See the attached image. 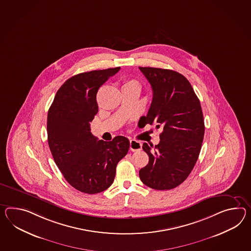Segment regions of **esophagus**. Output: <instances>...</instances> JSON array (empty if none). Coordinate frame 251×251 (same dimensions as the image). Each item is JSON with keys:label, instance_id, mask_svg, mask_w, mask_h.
Here are the masks:
<instances>
[{"label": "esophagus", "instance_id": "obj_1", "mask_svg": "<svg viewBox=\"0 0 251 251\" xmlns=\"http://www.w3.org/2000/svg\"><path fill=\"white\" fill-rule=\"evenodd\" d=\"M141 147H142V145L140 141H135V140L129 141V150L131 151H140Z\"/></svg>", "mask_w": 251, "mask_h": 251}]
</instances>
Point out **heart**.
I'll use <instances>...</instances> for the list:
<instances>
[{"instance_id": "obj_1", "label": "heart", "mask_w": 251, "mask_h": 251, "mask_svg": "<svg viewBox=\"0 0 251 251\" xmlns=\"http://www.w3.org/2000/svg\"><path fill=\"white\" fill-rule=\"evenodd\" d=\"M130 86H136V87H139V82L134 79H127V80H124V83H123V87H130Z\"/></svg>"}]
</instances>
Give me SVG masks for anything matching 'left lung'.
<instances>
[{
	"label": "left lung",
	"instance_id": "1",
	"mask_svg": "<svg viewBox=\"0 0 251 251\" xmlns=\"http://www.w3.org/2000/svg\"><path fill=\"white\" fill-rule=\"evenodd\" d=\"M140 70L151 85L153 98L147 116L139 123L162 128L158 145L143 143L150 159L140 177L154 190H171L190 175L201 152L205 132L201 106L182 74L160 68Z\"/></svg>",
	"mask_w": 251,
	"mask_h": 251
}]
</instances>
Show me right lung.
I'll return each mask as SVG.
<instances>
[{"instance_id": "add662e5", "label": "right lung", "mask_w": 251, "mask_h": 251, "mask_svg": "<svg viewBox=\"0 0 251 251\" xmlns=\"http://www.w3.org/2000/svg\"><path fill=\"white\" fill-rule=\"evenodd\" d=\"M120 69L73 76L58 90L48 111V143L56 165L70 185L87 194L110 187L117 164L129 148V141L123 136L111 141H98L90 127L98 112L96 95L100 87Z\"/></svg>"}]
</instances>
